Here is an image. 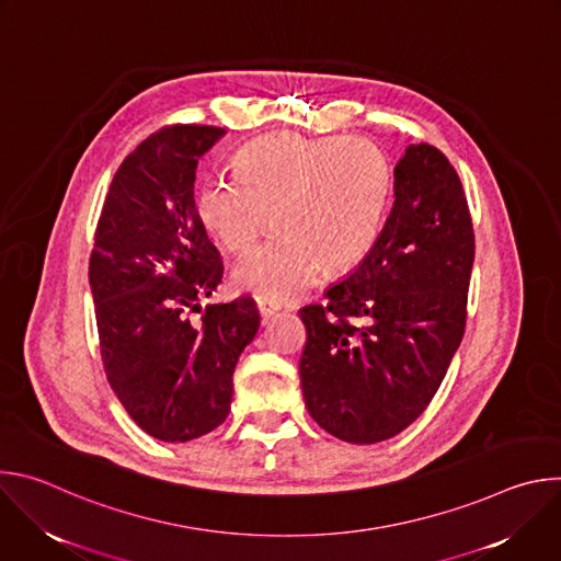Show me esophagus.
<instances>
[{
    "label": "esophagus",
    "instance_id": "esophagus-1",
    "mask_svg": "<svg viewBox=\"0 0 561 561\" xmlns=\"http://www.w3.org/2000/svg\"><path fill=\"white\" fill-rule=\"evenodd\" d=\"M257 310H260L262 322L266 324L268 319L279 310V306H277V304H271V301H264V299H257Z\"/></svg>",
    "mask_w": 561,
    "mask_h": 561
}]
</instances>
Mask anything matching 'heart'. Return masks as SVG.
Listing matches in <instances>:
<instances>
[{
	"instance_id": "b5f03b06",
	"label": "heart",
	"mask_w": 561,
	"mask_h": 561,
	"mask_svg": "<svg viewBox=\"0 0 561 561\" xmlns=\"http://www.w3.org/2000/svg\"><path fill=\"white\" fill-rule=\"evenodd\" d=\"M232 169L234 178H206L195 191L204 230L226 251L244 253L271 213L277 226L234 264L237 288L290 301L324 268H351L375 247L392 188L388 157L375 141L273 133L239 150Z\"/></svg>"
}]
</instances>
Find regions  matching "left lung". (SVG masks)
Returning a JSON list of instances; mask_svg holds the SVG:
<instances>
[{
  "label": "left lung",
  "instance_id": "8db88e82",
  "mask_svg": "<svg viewBox=\"0 0 561 561\" xmlns=\"http://www.w3.org/2000/svg\"><path fill=\"white\" fill-rule=\"evenodd\" d=\"M375 247L299 310L310 417L337 439L375 444L413 424L437 392L466 329L474 234L444 152L411 144Z\"/></svg>",
  "mask_w": 561,
  "mask_h": 561
}]
</instances>
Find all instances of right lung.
Returning a JSON list of instances; mask_svg holds the SVG:
<instances>
[{
    "label": "right lung",
    "instance_id": "add662e5",
    "mask_svg": "<svg viewBox=\"0 0 561 561\" xmlns=\"http://www.w3.org/2000/svg\"><path fill=\"white\" fill-rule=\"evenodd\" d=\"M215 126H171L144 139L108 188L89 266L100 348L111 388L154 439L191 442L230 411L232 373L255 340L249 297L186 317L221 282V260L195 213L199 157Z\"/></svg>",
    "mask_w": 561,
    "mask_h": 561
}]
</instances>
